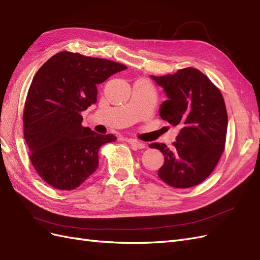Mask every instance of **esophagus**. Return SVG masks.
Here are the masks:
<instances>
[{"instance_id":"obj_1","label":"esophagus","mask_w":260,"mask_h":260,"mask_svg":"<svg viewBox=\"0 0 260 260\" xmlns=\"http://www.w3.org/2000/svg\"><path fill=\"white\" fill-rule=\"evenodd\" d=\"M127 142L131 144L133 147H136V149H144L145 147V144L143 142H140L136 139H127Z\"/></svg>"}]
</instances>
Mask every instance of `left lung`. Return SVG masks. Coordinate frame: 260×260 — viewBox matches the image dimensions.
Masks as SVG:
<instances>
[{
    "label": "left lung",
    "instance_id": "obj_1",
    "mask_svg": "<svg viewBox=\"0 0 260 260\" xmlns=\"http://www.w3.org/2000/svg\"><path fill=\"white\" fill-rule=\"evenodd\" d=\"M151 79L167 96L159 116L180 128L172 149L163 143L150 144L164 155L158 177L175 188L198 185L212 173L225 145L228 114L222 94L193 68Z\"/></svg>",
    "mask_w": 260,
    "mask_h": 260
}]
</instances>
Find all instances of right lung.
<instances>
[{
  "label": "right lung",
  "instance_id": "obj_1",
  "mask_svg": "<svg viewBox=\"0 0 260 260\" xmlns=\"http://www.w3.org/2000/svg\"><path fill=\"white\" fill-rule=\"evenodd\" d=\"M127 67L62 51L41 67L24 108V138L30 160L49 185L72 190L98 168V150L116 141L83 127L81 113L97 101V84Z\"/></svg>",
  "mask_w": 260,
  "mask_h": 260
}]
</instances>
